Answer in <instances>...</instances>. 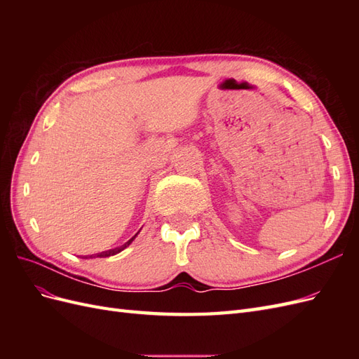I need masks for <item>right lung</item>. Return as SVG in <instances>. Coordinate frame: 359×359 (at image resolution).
Listing matches in <instances>:
<instances>
[{"mask_svg":"<svg viewBox=\"0 0 359 359\" xmlns=\"http://www.w3.org/2000/svg\"><path fill=\"white\" fill-rule=\"evenodd\" d=\"M137 233H139V232H137ZM137 233H136L133 238H130V240H128L126 244L119 245V247H115V248H112V250H107V252H102V253H97V255H91L90 257H109V256H114V255H116V253H119V252H123L124 248H127L130 244L133 243V240H135V238L137 236Z\"/></svg>","mask_w":359,"mask_h":359,"instance_id":"add662e5","label":"right lung"}]
</instances>
